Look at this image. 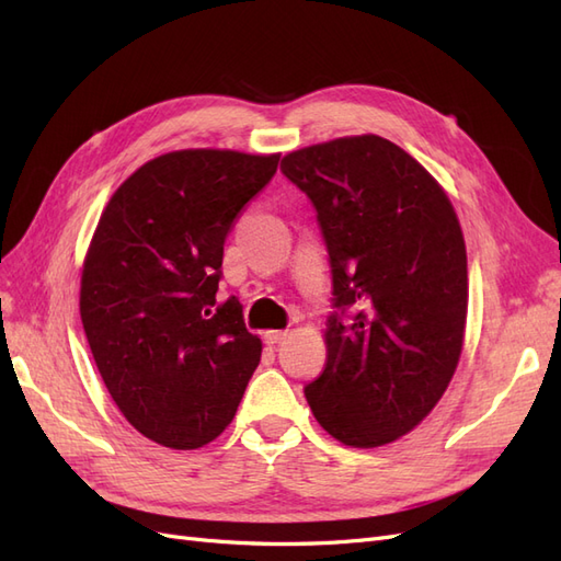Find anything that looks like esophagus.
Masks as SVG:
<instances>
[{
	"instance_id": "esophagus-1",
	"label": "esophagus",
	"mask_w": 561,
	"mask_h": 561,
	"mask_svg": "<svg viewBox=\"0 0 561 561\" xmlns=\"http://www.w3.org/2000/svg\"><path fill=\"white\" fill-rule=\"evenodd\" d=\"M286 335H289V331H265V335H263V341L267 343V345H277V343H282Z\"/></svg>"
}]
</instances>
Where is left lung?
Listing matches in <instances>:
<instances>
[{"mask_svg":"<svg viewBox=\"0 0 561 561\" xmlns=\"http://www.w3.org/2000/svg\"><path fill=\"white\" fill-rule=\"evenodd\" d=\"M282 173L317 211L331 263L317 423L357 449L419 425L449 388L468 317V255L439 183L380 136L289 152Z\"/></svg>","mask_w":561,"mask_h":561,"instance_id":"8db88e82","label":"left lung"}]
</instances>
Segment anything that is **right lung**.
Returning a JSON list of instances; mask_svg holds the SVG:
<instances>
[{"label": "right lung", "instance_id": "obj_1", "mask_svg": "<svg viewBox=\"0 0 561 561\" xmlns=\"http://www.w3.org/2000/svg\"><path fill=\"white\" fill-rule=\"evenodd\" d=\"M277 162L234 150L150 159L93 232L79 291L91 355L124 419L169 449L214 442L261 362L242 302L216 294L232 222Z\"/></svg>", "mask_w": 561, "mask_h": 561}]
</instances>
